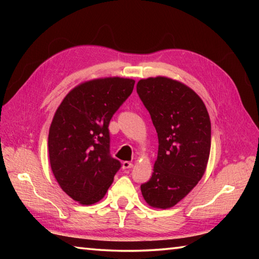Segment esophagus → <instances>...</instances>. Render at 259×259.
<instances>
[{
  "label": "esophagus",
  "mask_w": 259,
  "mask_h": 259,
  "mask_svg": "<svg viewBox=\"0 0 259 259\" xmlns=\"http://www.w3.org/2000/svg\"><path fill=\"white\" fill-rule=\"evenodd\" d=\"M133 166H134V164L129 161H124L123 163H122V168L123 169H130V168H133Z\"/></svg>",
  "instance_id": "esophagus-1"
}]
</instances>
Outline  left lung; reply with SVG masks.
<instances>
[{"label":"left lung","instance_id":"obj_1","mask_svg":"<svg viewBox=\"0 0 259 259\" xmlns=\"http://www.w3.org/2000/svg\"><path fill=\"white\" fill-rule=\"evenodd\" d=\"M137 94L150 112L159 151L150 181L140 185L148 205L177 204L202 178L211 145L205 105L191 88L165 76L143 78Z\"/></svg>","mask_w":259,"mask_h":259}]
</instances>
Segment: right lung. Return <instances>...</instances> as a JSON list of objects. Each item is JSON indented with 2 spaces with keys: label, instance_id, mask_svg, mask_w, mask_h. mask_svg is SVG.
Masks as SVG:
<instances>
[{
  "label": "right lung",
  "instance_id": "right-lung-1",
  "mask_svg": "<svg viewBox=\"0 0 259 259\" xmlns=\"http://www.w3.org/2000/svg\"><path fill=\"white\" fill-rule=\"evenodd\" d=\"M135 80L104 77L72 89L52 119L48 148L56 181L81 204L104 198L121 168L109 154L108 124L134 90Z\"/></svg>",
  "mask_w": 259,
  "mask_h": 259
}]
</instances>
